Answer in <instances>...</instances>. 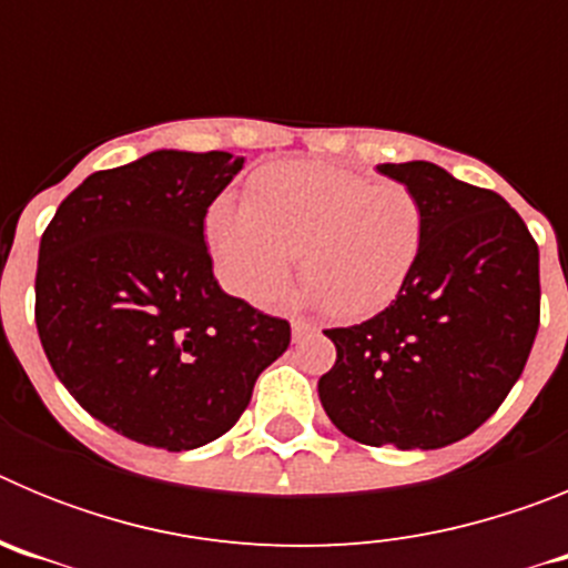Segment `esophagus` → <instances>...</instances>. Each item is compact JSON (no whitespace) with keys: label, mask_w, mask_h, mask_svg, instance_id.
Segmentation results:
<instances>
[{"label":"esophagus","mask_w":568,"mask_h":568,"mask_svg":"<svg viewBox=\"0 0 568 568\" xmlns=\"http://www.w3.org/2000/svg\"><path fill=\"white\" fill-rule=\"evenodd\" d=\"M290 327H293V338L295 341L304 338L307 333H313V324H310V321H304V318H293V321H290Z\"/></svg>","instance_id":"34e87169"}]
</instances>
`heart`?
<instances>
[{"mask_svg":"<svg viewBox=\"0 0 568 568\" xmlns=\"http://www.w3.org/2000/svg\"><path fill=\"white\" fill-rule=\"evenodd\" d=\"M207 241L224 287L270 301L293 255L304 284L338 318L389 307L418 267L426 207L400 182H369L329 164H275L250 179L247 199L207 213Z\"/></svg>","mask_w":568,"mask_h":568,"instance_id":"1","label":"heart"}]
</instances>
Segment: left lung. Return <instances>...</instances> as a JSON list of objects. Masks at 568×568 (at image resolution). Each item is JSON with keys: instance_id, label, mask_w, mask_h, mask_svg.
Returning <instances> with one entry per match:
<instances>
[{"instance_id": "left-lung-1", "label": "left lung", "mask_w": 568, "mask_h": 568, "mask_svg": "<svg viewBox=\"0 0 568 568\" xmlns=\"http://www.w3.org/2000/svg\"><path fill=\"white\" fill-rule=\"evenodd\" d=\"M426 207V244L375 318L324 329L335 364L318 398L346 438L438 449L495 415L540 324L538 241L495 190L429 162L378 164Z\"/></svg>"}]
</instances>
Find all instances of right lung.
I'll return each mask as SVG.
<instances>
[{
    "label": "right lung",
    "mask_w": 568,
    "mask_h": 568,
    "mask_svg": "<svg viewBox=\"0 0 568 568\" xmlns=\"http://www.w3.org/2000/svg\"><path fill=\"white\" fill-rule=\"evenodd\" d=\"M244 155L155 150L88 175L39 241L37 329L97 420L184 453L222 438L290 346V321L219 287L204 215Z\"/></svg>",
    "instance_id": "add662e5"
}]
</instances>
